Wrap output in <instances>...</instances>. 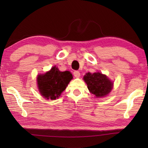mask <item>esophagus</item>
<instances>
[{"label": "esophagus", "mask_w": 148, "mask_h": 148, "mask_svg": "<svg viewBox=\"0 0 148 148\" xmlns=\"http://www.w3.org/2000/svg\"><path fill=\"white\" fill-rule=\"evenodd\" d=\"M74 75L76 77H79L80 76V72L77 71H75L74 72Z\"/></svg>", "instance_id": "1"}]
</instances>
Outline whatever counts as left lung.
Instances as JSON below:
<instances>
[{
	"label": "left lung",
	"mask_w": 148,
	"mask_h": 148,
	"mask_svg": "<svg viewBox=\"0 0 148 148\" xmlns=\"http://www.w3.org/2000/svg\"><path fill=\"white\" fill-rule=\"evenodd\" d=\"M83 79L90 92L97 97H105L112 88V83L106 76L100 72L93 74L88 72Z\"/></svg>",
	"instance_id": "left-lung-1"
}]
</instances>
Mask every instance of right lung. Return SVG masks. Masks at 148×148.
Segmentation results:
<instances>
[{
  "label": "right lung",
  "instance_id": "right-lung-1",
  "mask_svg": "<svg viewBox=\"0 0 148 148\" xmlns=\"http://www.w3.org/2000/svg\"><path fill=\"white\" fill-rule=\"evenodd\" d=\"M72 79L70 72H60L55 66L45 74L39 75L37 84L40 94L45 98L55 100L60 96Z\"/></svg>",
  "mask_w": 148,
  "mask_h": 148
}]
</instances>
